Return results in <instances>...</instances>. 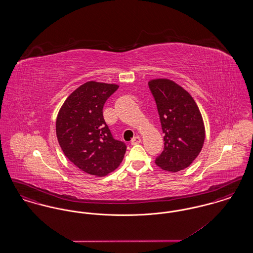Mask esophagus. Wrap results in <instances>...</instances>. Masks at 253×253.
Returning a JSON list of instances; mask_svg holds the SVG:
<instances>
[{
    "mask_svg": "<svg viewBox=\"0 0 253 253\" xmlns=\"http://www.w3.org/2000/svg\"><path fill=\"white\" fill-rule=\"evenodd\" d=\"M141 142V138H140V136H138V135H136V136H134L133 138L132 139V141H131V144L135 145V144H139Z\"/></svg>",
    "mask_w": 253,
    "mask_h": 253,
    "instance_id": "esophagus-1",
    "label": "esophagus"
}]
</instances>
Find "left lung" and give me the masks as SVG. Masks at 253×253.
Instances as JSON below:
<instances>
[{
    "label": "left lung",
    "mask_w": 253,
    "mask_h": 253,
    "mask_svg": "<svg viewBox=\"0 0 253 253\" xmlns=\"http://www.w3.org/2000/svg\"><path fill=\"white\" fill-rule=\"evenodd\" d=\"M149 87L165 134L164 150L155 162L171 172L188 168L204 144L206 132L200 110L190 93L173 81L151 80Z\"/></svg>",
    "instance_id": "1"
}]
</instances>
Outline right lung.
I'll list each match as a JSON object with an SVG mask.
<instances>
[{"instance_id": "obj_1", "label": "right lung", "mask_w": 253, "mask_h": 253, "mask_svg": "<svg viewBox=\"0 0 253 253\" xmlns=\"http://www.w3.org/2000/svg\"><path fill=\"white\" fill-rule=\"evenodd\" d=\"M115 84L87 82L72 92L57 116L60 148L74 165L86 173L104 176L121 165L126 145L114 139L102 109L117 89Z\"/></svg>"}]
</instances>
